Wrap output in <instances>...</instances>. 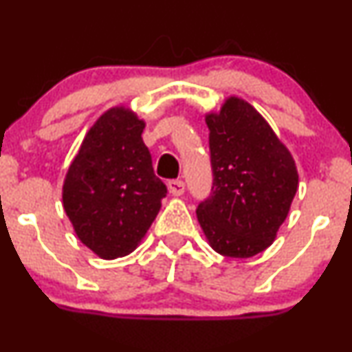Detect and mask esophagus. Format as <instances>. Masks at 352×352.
<instances>
[{"label": "esophagus", "instance_id": "esophagus-1", "mask_svg": "<svg viewBox=\"0 0 352 352\" xmlns=\"http://www.w3.org/2000/svg\"><path fill=\"white\" fill-rule=\"evenodd\" d=\"M167 188L173 197H180V195H184V192H185V184L182 180H168Z\"/></svg>", "mask_w": 352, "mask_h": 352}]
</instances>
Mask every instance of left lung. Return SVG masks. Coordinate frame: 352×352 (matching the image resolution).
I'll use <instances>...</instances> for the list:
<instances>
[{
  "label": "left lung",
  "instance_id": "8db88e82",
  "mask_svg": "<svg viewBox=\"0 0 352 352\" xmlns=\"http://www.w3.org/2000/svg\"><path fill=\"white\" fill-rule=\"evenodd\" d=\"M208 125L212 193L197 208L210 246L230 258H250L273 243L298 188L292 153L263 116L228 98Z\"/></svg>",
  "mask_w": 352,
  "mask_h": 352
}]
</instances>
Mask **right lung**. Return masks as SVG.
Segmentation results:
<instances>
[{"label":"right lung","instance_id":"1","mask_svg":"<svg viewBox=\"0 0 352 352\" xmlns=\"http://www.w3.org/2000/svg\"><path fill=\"white\" fill-rule=\"evenodd\" d=\"M144 127L129 107L109 109L89 129L64 179V212L79 240L104 260L134 252L167 195Z\"/></svg>","mask_w":352,"mask_h":352}]
</instances>
